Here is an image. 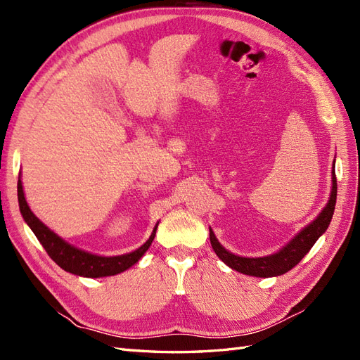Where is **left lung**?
I'll list each match as a JSON object with an SVG mask.
<instances>
[{
    "mask_svg": "<svg viewBox=\"0 0 360 360\" xmlns=\"http://www.w3.org/2000/svg\"><path fill=\"white\" fill-rule=\"evenodd\" d=\"M332 193L328 205L324 207L321 214L315 219L312 224H309L304 230H302L284 248L281 249L278 254L263 257V258H243L228 252L222 245L216 240L213 231L210 230V243L212 248L224 263L240 274L249 275V276H258V278H270V276H279L287 274L294 266H297L302 258L309 252V249L314 246V243L319 240V237L328 230V226L332 221V216L335 212L336 204V176L333 169L332 176Z\"/></svg>",
    "mask_w": 360,
    "mask_h": 360,
    "instance_id": "8db88e82",
    "label": "left lung"
}]
</instances>
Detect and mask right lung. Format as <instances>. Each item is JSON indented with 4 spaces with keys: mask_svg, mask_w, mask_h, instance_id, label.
<instances>
[{
    "mask_svg": "<svg viewBox=\"0 0 360 360\" xmlns=\"http://www.w3.org/2000/svg\"><path fill=\"white\" fill-rule=\"evenodd\" d=\"M18 200H19L20 213H22L25 222L30 225L32 233L36 234L41 246L45 248L48 255L56 261L63 270H66L69 274L78 275V276L102 278V276L122 274V271L127 270L130 266H134L136 261L146 254V250L150 248L151 242H153L156 230H158V225H156L148 240L143 246L134 250V252L120 255V257H99V255H93V254L85 252V250L70 246L69 243L61 240L56 233H52L48 226L43 225L30 210V207L24 197L22 183H20V180L18 181Z\"/></svg>",
    "mask_w": 360,
    "mask_h": 360,
    "instance_id": "add662e5",
    "label": "right lung"
}]
</instances>
